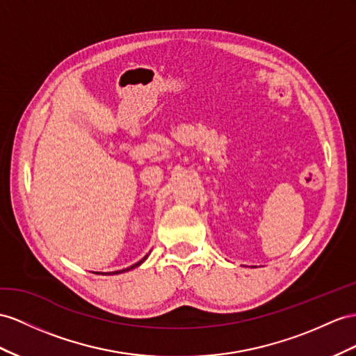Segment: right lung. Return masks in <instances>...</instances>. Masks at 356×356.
<instances>
[{"instance_id": "obj_1", "label": "right lung", "mask_w": 356, "mask_h": 356, "mask_svg": "<svg viewBox=\"0 0 356 356\" xmlns=\"http://www.w3.org/2000/svg\"><path fill=\"white\" fill-rule=\"evenodd\" d=\"M149 257V254L145 257H143L140 261H136L135 265H132V266H129V268H126V269H122V270H115V272H102V275H118V273H123V272H127V270H131V269H135V268H138L141 263ZM96 273H99V272H96Z\"/></svg>"}]
</instances>
